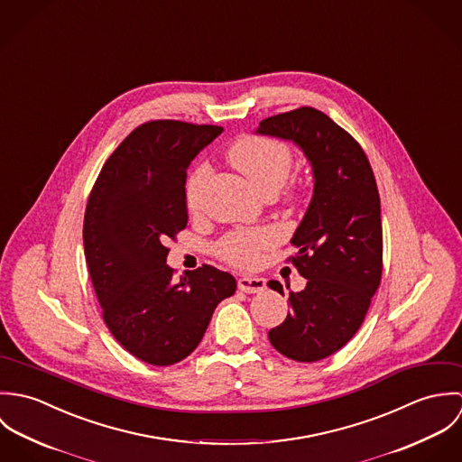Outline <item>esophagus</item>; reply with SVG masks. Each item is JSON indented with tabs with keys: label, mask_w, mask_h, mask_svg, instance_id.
<instances>
[{
	"label": "esophagus",
	"mask_w": 462,
	"mask_h": 462,
	"mask_svg": "<svg viewBox=\"0 0 462 462\" xmlns=\"http://www.w3.org/2000/svg\"><path fill=\"white\" fill-rule=\"evenodd\" d=\"M238 288L245 293H260L266 288V281L263 277H256V275H242L238 279Z\"/></svg>",
	"instance_id": "34e87169"
}]
</instances>
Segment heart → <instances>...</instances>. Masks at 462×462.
<instances>
[{"instance_id":"heart-1","label":"heart","mask_w":462,"mask_h":462,"mask_svg":"<svg viewBox=\"0 0 462 462\" xmlns=\"http://www.w3.org/2000/svg\"><path fill=\"white\" fill-rule=\"evenodd\" d=\"M227 158L262 196H273L284 185L293 162L291 151L284 142L263 134L240 136L229 147ZM208 176L209 167L206 163L198 165L190 174L187 183V204L190 209L198 208ZM290 198L293 196L290 194ZM273 244L275 235L268 229L236 231L222 238L217 251L227 263L247 268L258 263Z\"/></svg>"}]
</instances>
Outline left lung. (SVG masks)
Returning <instances> with one entry per match:
<instances>
[{
  "mask_svg": "<svg viewBox=\"0 0 462 462\" xmlns=\"http://www.w3.org/2000/svg\"><path fill=\"white\" fill-rule=\"evenodd\" d=\"M260 134L297 143L313 169V198L293 233L291 260L308 284L290 291L272 346L299 363L326 359L361 328L383 275L381 199L370 162L350 133L302 106L263 119ZM272 288V286H270ZM282 293V286L275 288Z\"/></svg>",
  "mask_w": 462,
  "mask_h": 462,
  "instance_id": "1",
  "label": "left lung"
}]
</instances>
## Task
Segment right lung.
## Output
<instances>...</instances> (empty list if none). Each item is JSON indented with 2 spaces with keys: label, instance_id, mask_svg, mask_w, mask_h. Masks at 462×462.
<instances>
[{
  "label": "right lung",
  "instance_id": "right-lung-1",
  "mask_svg": "<svg viewBox=\"0 0 462 462\" xmlns=\"http://www.w3.org/2000/svg\"><path fill=\"white\" fill-rule=\"evenodd\" d=\"M224 128L151 121L134 128L103 165L85 209L83 247L103 320L143 363L190 356L217 304L236 281L211 264L180 282L165 263L167 240L187 227V169Z\"/></svg>",
  "mask_w": 462,
  "mask_h": 462
}]
</instances>
